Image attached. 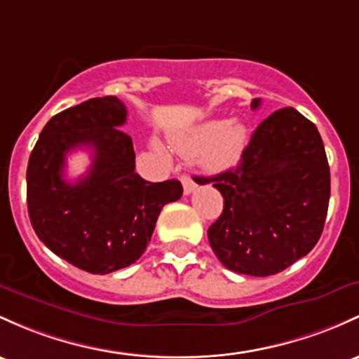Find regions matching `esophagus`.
Instances as JSON below:
<instances>
[{
  "label": "esophagus",
  "mask_w": 359,
  "mask_h": 359,
  "mask_svg": "<svg viewBox=\"0 0 359 359\" xmlns=\"http://www.w3.org/2000/svg\"><path fill=\"white\" fill-rule=\"evenodd\" d=\"M180 180H182L184 194H191V192H194L196 187H198V186H196L194 180H192L189 175H182V177H180Z\"/></svg>",
  "instance_id": "esophagus-1"
}]
</instances>
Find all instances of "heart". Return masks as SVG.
I'll use <instances>...</instances> for the list:
<instances>
[{
  "instance_id": "1",
  "label": "heart",
  "mask_w": 359,
  "mask_h": 359,
  "mask_svg": "<svg viewBox=\"0 0 359 359\" xmlns=\"http://www.w3.org/2000/svg\"><path fill=\"white\" fill-rule=\"evenodd\" d=\"M247 141L249 133L245 126L237 121L222 119L203 122L189 133L172 137L173 147L184 155L198 153V163L210 173L233 167L242 156Z\"/></svg>"
}]
</instances>
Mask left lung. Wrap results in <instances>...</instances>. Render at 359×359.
<instances>
[{"mask_svg": "<svg viewBox=\"0 0 359 359\" xmlns=\"http://www.w3.org/2000/svg\"><path fill=\"white\" fill-rule=\"evenodd\" d=\"M261 105L252 100V109ZM223 196L208 230L218 261L238 274L281 273L313 249L324 230L330 172L313 122L293 107L264 119L237 168L204 179Z\"/></svg>", "mask_w": 359, "mask_h": 359, "instance_id": "8db88e82", "label": "left lung"}]
</instances>
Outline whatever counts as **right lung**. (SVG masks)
I'll return each mask as SVG.
<instances>
[{"label":"right lung","instance_id":"obj_1","mask_svg":"<svg viewBox=\"0 0 359 359\" xmlns=\"http://www.w3.org/2000/svg\"><path fill=\"white\" fill-rule=\"evenodd\" d=\"M128 110L117 97L90 98L56 114L42 129L27 167V206L47 249L78 269L109 274L147 250L165 204L182 196L179 180L148 182L135 170ZM93 151L89 173L64 180L65 155Z\"/></svg>","mask_w":359,"mask_h":359}]
</instances>
